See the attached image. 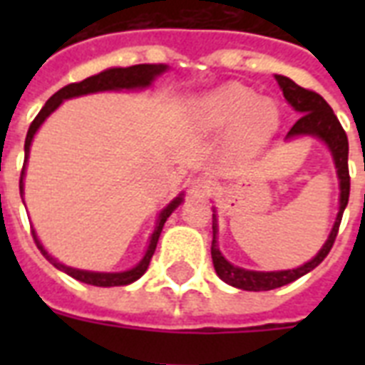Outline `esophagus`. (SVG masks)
<instances>
[{
	"label": "esophagus",
	"mask_w": 365,
	"mask_h": 365,
	"mask_svg": "<svg viewBox=\"0 0 365 365\" xmlns=\"http://www.w3.org/2000/svg\"><path fill=\"white\" fill-rule=\"evenodd\" d=\"M214 189H216V182L212 178L199 176L195 178L191 185H189V193L193 197H208V195L214 193Z\"/></svg>",
	"instance_id": "esophagus-1"
}]
</instances>
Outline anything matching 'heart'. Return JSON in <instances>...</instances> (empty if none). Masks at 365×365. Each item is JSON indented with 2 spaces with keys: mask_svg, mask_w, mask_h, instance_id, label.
Masks as SVG:
<instances>
[{
  "mask_svg": "<svg viewBox=\"0 0 365 365\" xmlns=\"http://www.w3.org/2000/svg\"><path fill=\"white\" fill-rule=\"evenodd\" d=\"M187 117L195 130L212 134L233 128V145L240 153H255L280 125V110L271 98H259L252 88L229 83L193 98Z\"/></svg>",
  "mask_w": 365,
  "mask_h": 365,
  "instance_id": "1",
  "label": "heart"
}]
</instances>
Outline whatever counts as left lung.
Instances as JSON below:
<instances>
[{"mask_svg":"<svg viewBox=\"0 0 365 365\" xmlns=\"http://www.w3.org/2000/svg\"><path fill=\"white\" fill-rule=\"evenodd\" d=\"M278 81V87L282 88V94L286 102L294 108L301 117L297 119L289 132L286 134V140H294L301 136L318 138L320 142L328 145L331 159H334L335 170H337V180H339V212L335 217L334 227L329 231L328 240L318 250V254L309 259L303 265L295 269H286V271H250L242 267L233 265L231 261L223 257L222 250L217 246V214L214 208L212 214V261L216 269L217 277L223 282L233 286V288L246 289V292H267V289L280 288L286 284L294 282L307 272H311L314 267H318L324 261V257L329 254V250L334 246L337 231H339L341 217L349 205V193H351V178H349V140L341 126L339 119L335 117L334 110L329 104L320 96V94L307 91L299 87L286 76H274Z\"/></svg>","mask_w":365,"mask_h":365,"instance_id":"obj_1","label":"left lung"}]
</instances>
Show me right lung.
I'll list each match as a JSON object with an SVG mask.
<instances>
[{
	"label": "right lung",
	"mask_w": 365,
	"mask_h": 365,
	"mask_svg": "<svg viewBox=\"0 0 365 365\" xmlns=\"http://www.w3.org/2000/svg\"><path fill=\"white\" fill-rule=\"evenodd\" d=\"M168 70L166 64H138V66H128V68H108V70L100 71L96 76H91L87 79H83L79 83H71V85H66L64 88H60L58 93H54L51 98L47 100V104L43 106L41 111L37 113V117L34 119V123L28 128V134H26L24 142V166H22V172H20V197H22V202H24V176H26V165H28V157H30V145L34 142V136L36 132L39 130V126L45 123L53 111H56L60 108V104L64 100L77 98V96H85V94L93 93H106V91H136V88H148L153 85V81L157 77H160L165 71ZM183 202V193H180L178 197L168 202V205L159 212L157 216V223H155V229L151 237H149V244L145 254L136 265L128 269V271H119V272H98V271H85V269H76V267H68L64 263H60L56 257L48 254L45 246L41 244V240L37 239L36 229H31V235H34V240H36L37 248L41 250V254L47 257L51 263H53L58 271L70 274L71 278H76L79 282L91 284V286H100V288H111V286H128V284L136 282L138 278L142 277L143 272L148 271L149 261L153 257L155 248H157V242H159L160 231L165 227V222L170 217V214L176 210L178 206Z\"/></svg>",
	"instance_id": "right-lung-1"
}]
</instances>
